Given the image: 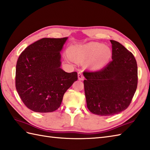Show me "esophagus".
<instances>
[{"label":"esophagus","instance_id":"34e87169","mask_svg":"<svg viewBox=\"0 0 150 150\" xmlns=\"http://www.w3.org/2000/svg\"><path fill=\"white\" fill-rule=\"evenodd\" d=\"M78 79H79V80H83V78H84L83 76V74H82V73L80 72H79L78 73Z\"/></svg>","mask_w":150,"mask_h":150}]
</instances>
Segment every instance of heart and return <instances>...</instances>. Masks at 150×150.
Returning a JSON list of instances; mask_svg holds the SVG:
<instances>
[{
  "mask_svg": "<svg viewBox=\"0 0 150 150\" xmlns=\"http://www.w3.org/2000/svg\"><path fill=\"white\" fill-rule=\"evenodd\" d=\"M69 54L73 60L76 62L92 60L91 67L94 69L102 68L108 62L111 51L101 44L91 42L83 45H72L69 47ZM71 60L70 56H67Z\"/></svg>",
  "mask_w": 150,
  "mask_h": 150,
  "instance_id": "obj_1",
  "label": "heart"
}]
</instances>
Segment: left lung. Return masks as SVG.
Returning a JSON list of instances; mask_svg holds the SVG:
<instances>
[{
    "label": "left lung",
    "instance_id": "1",
    "mask_svg": "<svg viewBox=\"0 0 150 150\" xmlns=\"http://www.w3.org/2000/svg\"><path fill=\"white\" fill-rule=\"evenodd\" d=\"M112 60L99 71H84L87 108L101 116L119 114L128 107L137 86V64L131 52L110 40Z\"/></svg>",
    "mask_w": 150,
    "mask_h": 150
}]
</instances>
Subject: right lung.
Listing matches in <instances>:
<instances>
[{
  "mask_svg": "<svg viewBox=\"0 0 150 150\" xmlns=\"http://www.w3.org/2000/svg\"><path fill=\"white\" fill-rule=\"evenodd\" d=\"M67 38H42L19 56L16 65V89L24 105L33 111L56 110L65 92L77 81V72L68 73L60 68V52Z\"/></svg>",
  "mask_w": 150,
  "mask_h": 150,
  "instance_id": "1",
  "label": "right lung"
}]
</instances>
